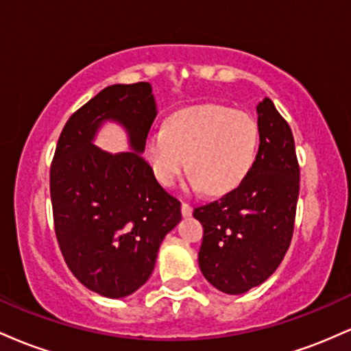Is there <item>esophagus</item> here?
<instances>
[{"mask_svg":"<svg viewBox=\"0 0 351 351\" xmlns=\"http://www.w3.org/2000/svg\"><path fill=\"white\" fill-rule=\"evenodd\" d=\"M181 213H183L184 217L191 216V206L188 203H181Z\"/></svg>","mask_w":351,"mask_h":351,"instance_id":"1","label":"esophagus"}]
</instances>
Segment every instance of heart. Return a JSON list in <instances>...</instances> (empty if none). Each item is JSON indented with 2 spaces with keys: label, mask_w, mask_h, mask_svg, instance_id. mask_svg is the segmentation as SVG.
I'll return each instance as SVG.
<instances>
[{
  "label": "heart",
  "mask_w": 351,
  "mask_h": 351,
  "mask_svg": "<svg viewBox=\"0 0 351 351\" xmlns=\"http://www.w3.org/2000/svg\"><path fill=\"white\" fill-rule=\"evenodd\" d=\"M257 150L259 125L254 117L216 104L181 108L145 142V156L158 183L175 184L188 165L191 188L209 196L239 186L252 170Z\"/></svg>",
  "instance_id": "heart-1"
}]
</instances>
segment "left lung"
<instances>
[{
	"mask_svg": "<svg viewBox=\"0 0 351 351\" xmlns=\"http://www.w3.org/2000/svg\"><path fill=\"white\" fill-rule=\"evenodd\" d=\"M259 150L243 183L198 206L203 224L198 264L217 291L239 295L276 272L291 245L300 170L292 130L271 99L256 107Z\"/></svg>",
	"mask_w": 351,
	"mask_h": 351,
	"instance_id": "1",
	"label": "left lung"
}]
</instances>
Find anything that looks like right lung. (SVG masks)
I'll use <instances>...</instances> for the list:
<instances>
[{
	"label": "right lung",
	"instance_id": "add662e5",
	"mask_svg": "<svg viewBox=\"0 0 351 351\" xmlns=\"http://www.w3.org/2000/svg\"><path fill=\"white\" fill-rule=\"evenodd\" d=\"M156 102L148 82L114 84L67 120L51 165L54 226L64 261L88 291L123 299L150 279L165 236L181 221L145 160ZM107 121L128 134L129 150L93 142Z\"/></svg>",
	"mask_w": 351,
	"mask_h": 351
}]
</instances>
